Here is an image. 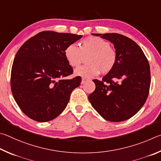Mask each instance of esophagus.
Listing matches in <instances>:
<instances>
[{
  "label": "esophagus",
  "mask_w": 161,
  "mask_h": 161,
  "mask_svg": "<svg viewBox=\"0 0 161 161\" xmlns=\"http://www.w3.org/2000/svg\"><path fill=\"white\" fill-rule=\"evenodd\" d=\"M86 81H87V79L86 78H82V80H81V84H84L86 83Z\"/></svg>",
  "instance_id": "1"
}]
</instances>
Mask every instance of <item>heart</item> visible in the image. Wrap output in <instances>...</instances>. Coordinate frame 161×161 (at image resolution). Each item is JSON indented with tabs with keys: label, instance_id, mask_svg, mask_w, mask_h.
Listing matches in <instances>:
<instances>
[{
	"label": "heart",
	"instance_id": "obj_1",
	"mask_svg": "<svg viewBox=\"0 0 161 161\" xmlns=\"http://www.w3.org/2000/svg\"><path fill=\"white\" fill-rule=\"evenodd\" d=\"M68 63L72 67H78L87 57L88 64L75 70V74L83 77H92L100 71L108 73L114 69L117 61L116 50L109 42L97 36H88L80 42V46L70 44L64 51Z\"/></svg>",
	"mask_w": 161,
	"mask_h": 161
}]
</instances>
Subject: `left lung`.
<instances>
[{
  "label": "left lung",
  "instance_id": "left-lung-1",
  "mask_svg": "<svg viewBox=\"0 0 161 161\" xmlns=\"http://www.w3.org/2000/svg\"><path fill=\"white\" fill-rule=\"evenodd\" d=\"M113 43L116 65L102 80H93L94 92L88 99L104 119L118 122L136 114L144 105L151 85L150 66L136 42L117 33L92 34Z\"/></svg>",
  "mask_w": 161,
  "mask_h": 161
}]
</instances>
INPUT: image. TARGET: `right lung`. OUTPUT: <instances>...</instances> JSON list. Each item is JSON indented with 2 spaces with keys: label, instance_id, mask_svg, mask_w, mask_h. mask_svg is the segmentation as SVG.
<instances>
[{
  "label": "right lung",
  "instance_id": "obj_1",
  "mask_svg": "<svg viewBox=\"0 0 161 161\" xmlns=\"http://www.w3.org/2000/svg\"><path fill=\"white\" fill-rule=\"evenodd\" d=\"M81 37L43 31L18 51L11 69V91L19 108L30 119L48 122L66 108L71 92L80 86L81 77L64 78L73 72L64 51Z\"/></svg>",
  "mask_w": 161,
  "mask_h": 161
}]
</instances>
